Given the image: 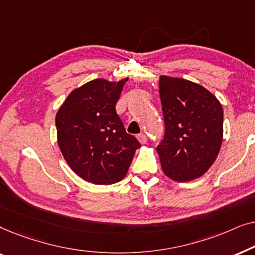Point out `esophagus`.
I'll return each instance as SVG.
<instances>
[{"mask_svg":"<svg viewBox=\"0 0 255 255\" xmlns=\"http://www.w3.org/2000/svg\"><path fill=\"white\" fill-rule=\"evenodd\" d=\"M137 138H138V140H139V142H140V144H146V142H147V137H146L145 133L138 134Z\"/></svg>","mask_w":255,"mask_h":255,"instance_id":"34e87169","label":"esophagus"}]
</instances>
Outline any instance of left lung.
I'll use <instances>...</instances> for the list:
<instances>
[{
	"instance_id": "obj_1",
	"label": "left lung",
	"mask_w": 255,
	"mask_h": 255,
	"mask_svg": "<svg viewBox=\"0 0 255 255\" xmlns=\"http://www.w3.org/2000/svg\"><path fill=\"white\" fill-rule=\"evenodd\" d=\"M165 137L156 147L163 173L188 182L207 173L223 141V108L214 94L189 80L161 75Z\"/></svg>"
}]
</instances>
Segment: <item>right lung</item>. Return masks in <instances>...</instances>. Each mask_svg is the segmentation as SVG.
Masks as SVG:
<instances>
[{"label": "right lung", "instance_id": "right-lung-1", "mask_svg": "<svg viewBox=\"0 0 255 255\" xmlns=\"http://www.w3.org/2000/svg\"><path fill=\"white\" fill-rule=\"evenodd\" d=\"M128 80L85 83L69 94L55 116L59 148L73 172L87 182H120L140 147L116 113Z\"/></svg>", "mask_w": 255, "mask_h": 255}]
</instances>
